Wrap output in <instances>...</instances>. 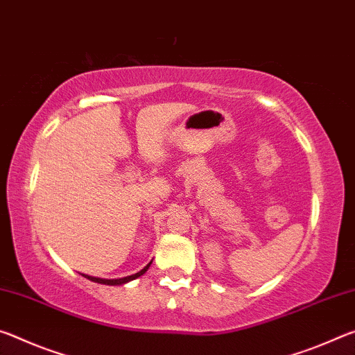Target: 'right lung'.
<instances>
[{
    "instance_id": "right-lung-1",
    "label": "right lung",
    "mask_w": 355,
    "mask_h": 355,
    "mask_svg": "<svg viewBox=\"0 0 355 355\" xmlns=\"http://www.w3.org/2000/svg\"><path fill=\"white\" fill-rule=\"evenodd\" d=\"M150 266V263L144 267V269H141L139 272H137V274H133V275H129V277H124V278H118V280H105V278H96V277H89V275H83L85 278H88V280H91V282H96V283H102V284H123V283H127V282H130V280H135V278H138L139 275H143L144 272L148 270V267Z\"/></svg>"
}]
</instances>
